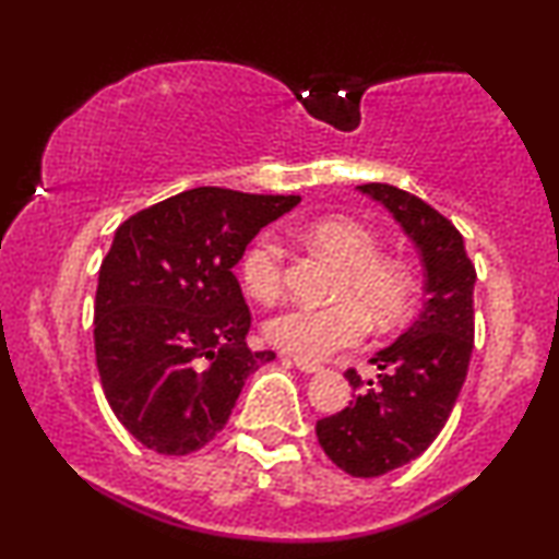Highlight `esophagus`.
Here are the masks:
<instances>
[{
  "label": "esophagus",
  "instance_id": "1",
  "mask_svg": "<svg viewBox=\"0 0 559 559\" xmlns=\"http://www.w3.org/2000/svg\"><path fill=\"white\" fill-rule=\"evenodd\" d=\"M295 361V366L297 369H300L302 373H318V371H323V364H318V361H308V358H293Z\"/></svg>",
  "mask_w": 559,
  "mask_h": 559
}]
</instances>
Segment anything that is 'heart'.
Instances as JSON below:
<instances>
[{
	"mask_svg": "<svg viewBox=\"0 0 559 559\" xmlns=\"http://www.w3.org/2000/svg\"><path fill=\"white\" fill-rule=\"evenodd\" d=\"M305 247L323 251L341 264L333 285V305L308 308L295 305L266 320L264 335L297 358L320 361L335 350L354 348L366 338L369 323L389 333L415 310V277L402 259L381 254L379 236L354 218L325 216L295 228ZM287 257L272 234H259L243 249L239 277L259 302L277 300L285 289Z\"/></svg>",
	"mask_w": 559,
	"mask_h": 559,
	"instance_id": "1",
	"label": "heart"
}]
</instances>
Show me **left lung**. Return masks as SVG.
Returning <instances> with one entry per match:
<instances>
[{"label": "left lung", "instance_id": "1", "mask_svg": "<svg viewBox=\"0 0 559 559\" xmlns=\"http://www.w3.org/2000/svg\"><path fill=\"white\" fill-rule=\"evenodd\" d=\"M361 193L394 213L425 266V308L400 341L371 358L377 381L348 369L354 402L316 425L320 448L341 471L373 478L423 455L455 407L476 333V266L461 231L423 198L386 182H366Z\"/></svg>", "mask_w": 559, "mask_h": 559}]
</instances>
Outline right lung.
<instances>
[{"label":"right lung","instance_id":"1","mask_svg":"<svg viewBox=\"0 0 559 559\" xmlns=\"http://www.w3.org/2000/svg\"><path fill=\"white\" fill-rule=\"evenodd\" d=\"M300 195L193 188L117 228L98 270L94 346L114 415L147 450L188 455L228 423L243 381L272 361L249 350L234 264Z\"/></svg>","mask_w":559,"mask_h":559}]
</instances>
